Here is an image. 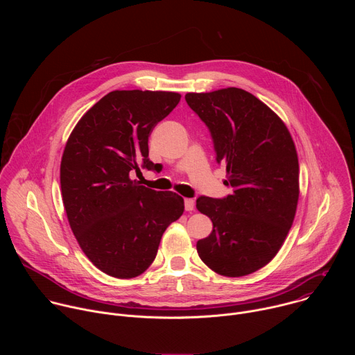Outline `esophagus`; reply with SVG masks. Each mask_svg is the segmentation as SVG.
Listing matches in <instances>:
<instances>
[{
	"label": "esophagus",
	"mask_w": 355,
	"mask_h": 355,
	"mask_svg": "<svg viewBox=\"0 0 355 355\" xmlns=\"http://www.w3.org/2000/svg\"><path fill=\"white\" fill-rule=\"evenodd\" d=\"M184 205H185V211L191 212V211H193V208H195V202H193V199L187 198V199L184 200Z\"/></svg>",
	"instance_id": "obj_1"
}]
</instances>
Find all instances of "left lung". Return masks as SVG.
<instances>
[{
  "label": "left lung",
  "mask_w": 355,
  "mask_h": 355,
  "mask_svg": "<svg viewBox=\"0 0 355 355\" xmlns=\"http://www.w3.org/2000/svg\"><path fill=\"white\" fill-rule=\"evenodd\" d=\"M189 108L209 128L216 163L226 167L223 199L199 196L196 209L212 233L196 251L212 271L244 277L267 266L282 247L299 199V163L282 119L259 98L236 88L188 92Z\"/></svg>",
  "instance_id": "1"
}]
</instances>
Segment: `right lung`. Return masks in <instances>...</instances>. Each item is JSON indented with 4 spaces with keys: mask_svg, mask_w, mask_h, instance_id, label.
<instances>
[{
    "mask_svg": "<svg viewBox=\"0 0 355 355\" xmlns=\"http://www.w3.org/2000/svg\"><path fill=\"white\" fill-rule=\"evenodd\" d=\"M180 99L170 91H112L83 115L66 143L60 185L70 227L88 260L111 277L143 274L184 212L178 193L130 178L140 166L155 167L148 136Z\"/></svg>",
    "mask_w": 355,
    "mask_h": 355,
    "instance_id": "right-lung-1",
    "label": "right lung"
}]
</instances>
